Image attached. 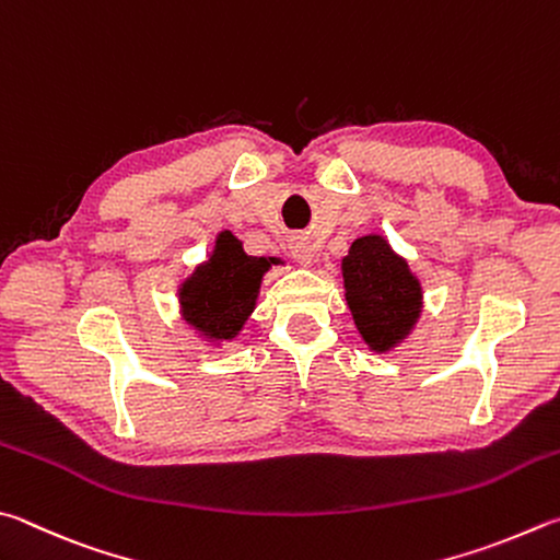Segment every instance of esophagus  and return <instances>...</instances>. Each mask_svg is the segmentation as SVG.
Here are the masks:
<instances>
[{"label":"esophagus","mask_w":560,"mask_h":560,"mask_svg":"<svg viewBox=\"0 0 560 560\" xmlns=\"http://www.w3.org/2000/svg\"><path fill=\"white\" fill-rule=\"evenodd\" d=\"M289 249H291V257L296 259L299 264H303V267H308V264L313 261V247H311V242L306 237L293 240Z\"/></svg>","instance_id":"34e87169"}]
</instances>
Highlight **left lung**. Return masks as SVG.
<instances>
[{
  "mask_svg": "<svg viewBox=\"0 0 560 560\" xmlns=\"http://www.w3.org/2000/svg\"><path fill=\"white\" fill-rule=\"evenodd\" d=\"M342 279L352 318L370 348L389 350L406 338L419 318L421 287L386 240H354L342 259Z\"/></svg>",
  "mask_w": 560,
  "mask_h": 560,
  "instance_id": "obj_1",
  "label": "left lung"
}]
</instances>
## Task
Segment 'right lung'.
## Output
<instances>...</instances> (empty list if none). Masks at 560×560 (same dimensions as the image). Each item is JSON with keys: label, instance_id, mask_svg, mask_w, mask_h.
<instances>
[{"label": "right lung", "instance_id": "1", "mask_svg": "<svg viewBox=\"0 0 560 560\" xmlns=\"http://www.w3.org/2000/svg\"><path fill=\"white\" fill-rule=\"evenodd\" d=\"M267 259L247 257L240 242L222 232L208 264L183 283V315L200 332L215 340L235 338L254 308Z\"/></svg>", "mask_w": 560, "mask_h": 560}]
</instances>
